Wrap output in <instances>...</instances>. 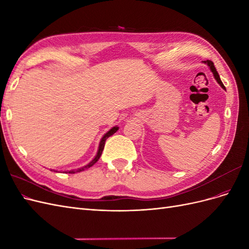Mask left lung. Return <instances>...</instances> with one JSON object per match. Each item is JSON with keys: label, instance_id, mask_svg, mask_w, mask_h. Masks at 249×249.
<instances>
[{"label": "left lung", "instance_id": "8db88e82", "mask_svg": "<svg viewBox=\"0 0 249 249\" xmlns=\"http://www.w3.org/2000/svg\"><path fill=\"white\" fill-rule=\"evenodd\" d=\"M203 63H206V64H208V66L210 67V70H211V71L213 72V74H214V78L216 79V81L218 82V84H220V86L223 88V89H225V87H224V85L222 84V82H221V80H220V77H219V74H218V72H217V71H216V69H215V66H214V63L211 61V60H207V61H203Z\"/></svg>", "mask_w": 249, "mask_h": 249}]
</instances>
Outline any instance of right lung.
<instances>
[{
  "label": "right lung",
  "mask_w": 249,
  "mask_h": 249,
  "mask_svg": "<svg viewBox=\"0 0 249 249\" xmlns=\"http://www.w3.org/2000/svg\"><path fill=\"white\" fill-rule=\"evenodd\" d=\"M118 129H119V127H118L117 125H116V126H113L111 130H109L106 134L104 135L102 140H101V142H100V146H99V149H97V154H96V156L94 157V159H93L91 162H90L89 164H87L86 166L82 167V168H78V169H76V170H70L69 173H74V172H80V171L85 170V169H87V168H89V167H91L93 164H95L97 161H99V159L101 158V155H102V153H103V149H104V147H105V142H106V140H107L110 136H112L113 134L116 133ZM54 171H55V170H54ZM65 172H66V171H65Z\"/></svg>",
  "instance_id": "right-lung-1"
}]
</instances>
